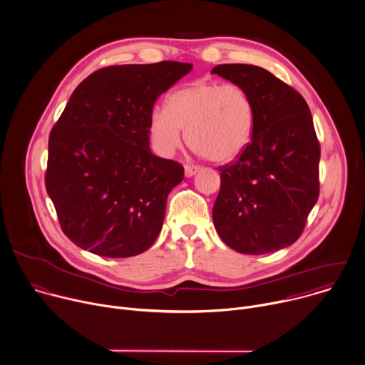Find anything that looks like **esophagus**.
Wrapping results in <instances>:
<instances>
[{"label":"esophagus","instance_id":"esophagus-1","mask_svg":"<svg viewBox=\"0 0 365 365\" xmlns=\"http://www.w3.org/2000/svg\"><path fill=\"white\" fill-rule=\"evenodd\" d=\"M200 171V167L198 165H191V164H187L185 165V175L187 177H192L195 173Z\"/></svg>","mask_w":365,"mask_h":365}]
</instances>
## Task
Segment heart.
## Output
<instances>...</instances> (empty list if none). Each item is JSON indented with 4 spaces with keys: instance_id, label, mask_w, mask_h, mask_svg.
I'll return each instance as SVG.
<instances>
[{
    "instance_id": "obj_1",
    "label": "heart",
    "mask_w": 365,
    "mask_h": 365,
    "mask_svg": "<svg viewBox=\"0 0 365 365\" xmlns=\"http://www.w3.org/2000/svg\"><path fill=\"white\" fill-rule=\"evenodd\" d=\"M254 104L238 84L195 81L174 91L167 107L150 117L154 147L165 155L177 151L185 131L187 144L212 163L235 160L248 145L254 128Z\"/></svg>"
}]
</instances>
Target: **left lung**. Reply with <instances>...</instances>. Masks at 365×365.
Segmentation results:
<instances>
[{
	"label": "left lung",
	"instance_id": "8db88e82",
	"mask_svg": "<svg viewBox=\"0 0 365 365\" xmlns=\"http://www.w3.org/2000/svg\"><path fill=\"white\" fill-rule=\"evenodd\" d=\"M250 94L251 141L218 167L212 208L221 240L241 254H265L295 242L319 195V141L304 97L269 71L250 64L212 68Z\"/></svg>",
	"mask_w": 365,
	"mask_h": 365
}]
</instances>
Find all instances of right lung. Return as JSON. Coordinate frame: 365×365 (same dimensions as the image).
Here are the masks:
<instances>
[{"mask_svg":"<svg viewBox=\"0 0 365 365\" xmlns=\"http://www.w3.org/2000/svg\"><path fill=\"white\" fill-rule=\"evenodd\" d=\"M178 61L104 67L73 93L48 138L46 188L63 232L108 258L148 250L184 167L150 150L155 100L191 71Z\"/></svg>","mask_w":365,"mask_h":365,"instance_id":"add662e5","label":"right lung"}]
</instances>
